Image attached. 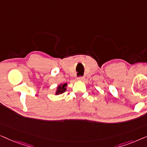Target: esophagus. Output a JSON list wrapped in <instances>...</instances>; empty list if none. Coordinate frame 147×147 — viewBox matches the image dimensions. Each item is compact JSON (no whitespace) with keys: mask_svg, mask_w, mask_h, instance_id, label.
<instances>
[{"mask_svg":"<svg viewBox=\"0 0 147 147\" xmlns=\"http://www.w3.org/2000/svg\"><path fill=\"white\" fill-rule=\"evenodd\" d=\"M78 81H84V77H79V78H78Z\"/></svg>","mask_w":147,"mask_h":147,"instance_id":"esophagus-1","label":"esophagus"}]
</instances>
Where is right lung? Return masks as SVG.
Segmentation results:
<instances>
[{
    "label": "right lung",
    "mask_w": 147,
    "mask_h": 147,
    "mask_svg": "<svg viewBox=\"0 0 147 147\" xmlns=\"http://www.w3.org/2000/svg\"><path fill=\"white\" fill-rule=\"evenodd\" d=\"M67 86V84H61L57 86V90H56L55 94L56 95H58V94H63V92H65L66 90V86Z\"/></svg>",
    "instance_id": "1"
}]
</instances>
